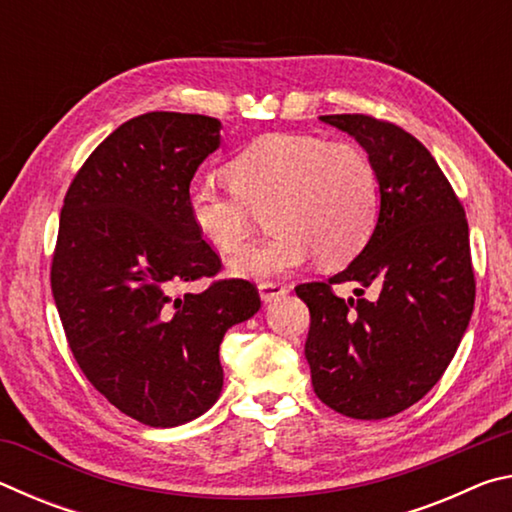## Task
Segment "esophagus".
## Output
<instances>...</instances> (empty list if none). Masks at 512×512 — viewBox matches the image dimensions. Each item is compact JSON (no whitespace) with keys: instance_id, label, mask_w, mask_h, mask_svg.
Returning <instances> with one entry per match:
<instances>
[{"instance_id":"esophagus-1","label":"esophagus","mask_w":512,"mask_h":512,"mask_svg":"<svg viewBox=\"0 0 512 512\" xmlns=\"http://www.w3.org/2000/svg\"><path fill=\"white\" fill-rule=\"evenodd\" d=\"M287 293H289V289L280 282H262V284H259V298H262L264 302H273L277 298L287 296Z\"/></svg>"}]
</instances>
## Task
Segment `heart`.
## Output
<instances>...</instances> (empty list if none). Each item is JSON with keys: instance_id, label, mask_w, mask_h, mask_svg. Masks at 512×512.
<instances>
[{"instance_id": "obj_1", "label": "heart", "mask_w": 512, "mask_h": 512, "mask_svg": "<svg viewBox=\"0 0 512 512\" xmlns=\"http://www.w3.org/2000/svg\"><path fill=\"white\" fill-rule=\"evenodd\" d=\"M232 189L187 185L189 221L223 255L237 253L266 214L273 235L232 259L241 277H277L318 255L323 266L357 257L379 219V178L366 151L314 135H268L225 164Z\"/></svg>"}]
</instances>
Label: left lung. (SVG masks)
<instances>
[{
  "label": "left lung",
  "instance_id": "left-lung-1",
  "mask_svg": "<svg viewBox=\"0 0 512 512\" xmlns=\"http://www.w3.org/2000/svg\"><path fill=\"white\" fill-rule=\"evenodd\" d=\"M320 121L363 146L381 203L375 232L345 271L296 287L311 316V384L348 418H391L436 386L470 325V230L445 173L411 133L368 115ZM345 281L358 284L348 301L331 291Z\"/></svg>",
  "mask_w": 512,
  "mask_h": 512
}]
</instances>
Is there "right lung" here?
I'll use <instances>...</instances> for the list:
<instances>
[{
    "mask_svg": "<svg viewBox=\"0 0 512 512\" xmlns=\"http://www.w3.org/2000/svg\"><path fill=\"white\" fill-rule=\"evenodd\" d=\"M221 146V121L146 112L110 133L69 185L51 291L90 384L149 427H178L219 400V348L262 302L246 280L214 277L221 259L189 221L185 192Z\"/></svg>",
    "mask_w": 512,
    "mask_h": 512,
    "instance_id": "right-lung-1",
    "label": "right lung"
}]
</instances>
